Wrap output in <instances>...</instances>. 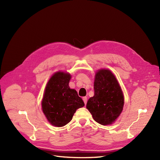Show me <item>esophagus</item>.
Masks as SVG:
<instances>
[{
  "label": "esophagus",
  "instance_id": "obj_1",
  "mask_svg": "<svg viewBox=\"0 0 160 160\" xmlns=\"http://www.w3.org/2000/svg\"><path fill=\"white\" fill-rule=\"evenodd\" d=\"M83 101H84L85 104L86 105L87 102H88V98H87V97H83Z\"/></svg>",
  "mask_w": 160,
  "mask_h": 160
}]
</instances>
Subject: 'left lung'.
<instances>
[{"instance_id":"8db88e82","label":"left lung","mask_w":160,"mask_h":160,"mask_svg":"<svg viewBox=\"0 0 160 160\" xmlns=\"http://www.w3.org/2000/svg\"><path fill=\"white\" fill-rule=\"evenodd\" d=\"M124 105L123 92L115 75L108 69L96 72L94 96L89 98L86 108L96 122L112 124L122 113Z\"/></svg>"}]
</instances>
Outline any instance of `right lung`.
Segmentation results:
<instances>
[{
	"label": "right lung",
	"mask_w": 160,
	"mask_h": 160,
	"mask_svg": "<svg viewBox=\"0 0 160 160\" xmlns=\"http://www.w3.org/2000/svg\"><path fill=\"white\" fill-rule=\"evenodd\" d=\"M71 75L57 72L48 81L42 100V109L49 122L62 127L71 122L77 109L85 105L76 90L69 86Z\"/></svg>",
	"instance_id": "right-lung-1"
}]
</instances>
